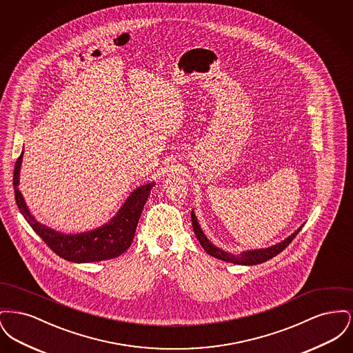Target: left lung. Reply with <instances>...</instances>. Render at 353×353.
<instances>
[{
	"label": "left lung",
	"instance_id": "8db88e82",
	"mask_svg": "<svg viewBox=\"0 0 353 353\" xmlns=\"http://www.w3.org/2000/svg\"><path fill=\"white\" fill-rule=\"evenodd\" d=\"M192 226H193V230H194V234L197 236L199 242L201 243L203 250L208 252L209 255L221 259V261H225V262H230V263H234V265H246V266H252V265H259V263H263L266 261H269L271 258H274L275 255H278L279 252H283L285 248L291 243V241L296 236V234L302 230L303 225L291 235H288L285 238V241L274 245V246H270L266 249H256V250H248V252H241V254H232V252H223L222 249H219L217 246H214L208 238L206 235L203 234V232L197 222V217L194 214V212L192 210Z\"/></svg>",
	"mask_w": 353,
	"mask_h": 353
}]
</instances>
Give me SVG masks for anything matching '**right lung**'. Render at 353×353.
Listing matches in <instances>:
<instances>
[{
  "mask_svg": "<svg viewBox=\"0 0 353 353\" xmlns=\"http://www.w3.org/2000/svg\"><path fill=\"white\" fill-rule=\"evenodd\" d=\"M22 157L23 151L21 152L16 161L13 174L14 196L18 209L23 219L33 228L34 232L43 239V242L57 255L68 262L88 263L117 258L131 246L140 214L154 183L136 188L131 196L125 200L124 205L119 209L117 216L101 228L79 234H63L38 222L28 209L26 202L18 189Z\"/></svg>",
  "mask_w": 353,
  "mask_h": 353,
  "instance_id": "right-lung-1",
  "label": "right lung"
}]
</instances>
